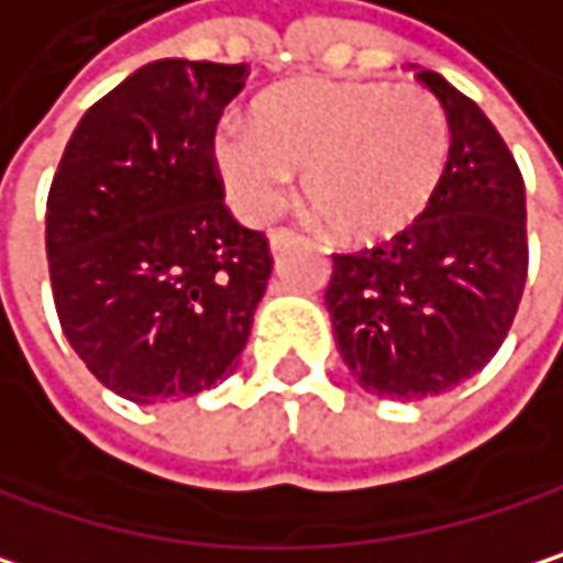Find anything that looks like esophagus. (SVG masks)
<instances>
[{"instance_id": "obj_1", "label": "esophagus", "mask_w": 563, "mask_h": 563, "mask_svg": "<svg viewBox=\"0 0 563 563\" xmlns=\"http://www.w3.org/2000/svg\"><path fill=\"white\" fill-rule=\"evenodd\" d=\"M297 240H300V233L290 230V227H276V230H269V250H273V253H284V250L294 246Z\"/></svg>"}]
</instances>
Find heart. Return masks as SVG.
Returning a JSON list of instances; mask_svg holds the SVG:
<instances>
[{
	"label": "heart",
	"mask_w": 563,
	"mask_h": 563,
	"mask_svg": "<svg viewBox=\"0 0 563 563\" xmlns=\"http://www.w3.org/2000/svg\"><path fill=\"white\" fill-rule=\"evenodd\" d=\"M452 154L442 101L419 85L287 81L250 104V128L223 121L213 161L230 203L269 220L294 170L327 230L346 243H383L432 203Z\"/></svg>",
	"instance_id": "b5f03b06"
}]
</instances>
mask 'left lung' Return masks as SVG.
I'll use <instances>...</instances> for the list:
<instances>
[{"label": "left lung", "instance_id": "obj_1", "mask_svg": "<svg viewBox=\"0 0 563 563\" xmlns=\"http://www.w3.org/2000/svg\"><path fill=\"white\" fill-rule=\"evenodd\" d=\"M445 108L452 154L429 210L386 243L333 253L327 310L366 393L429 399L501 350L528 279L521 170L485 111L439 71L416 75Z\"/></svg>", "mask_w": 563, "mask_h": 563}]
</instances>
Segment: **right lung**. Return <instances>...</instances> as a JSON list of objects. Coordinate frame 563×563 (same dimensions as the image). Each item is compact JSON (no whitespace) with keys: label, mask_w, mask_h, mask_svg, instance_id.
Listing matches in <instances>:
<instances>
[{"label":"right lung","mask_w":563,"mask_h":563,"mask_svg":"<svg viewBox=\"0 0 563 563\" xmlns=\"http://www.w3.org/2000/svg\"><path fill=\"white\" fill-rule=\"evenodd\" d=\"M250 68L161 58L78 121L45 207L58 323L121 399L197 396L236 369L273 269L223 203L213 134Z\"/></svg>","instance_id":"1"}]
</instances>
